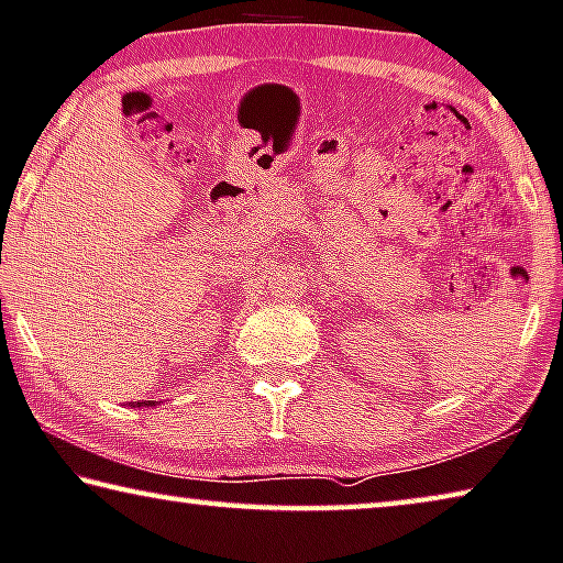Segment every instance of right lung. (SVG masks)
<instances>
[{
    "label": "right lung",
    "mask_w": 563,
    "mask_h": 563,
    "mask_svg": "<svg viewBox=\"0 0 563 563\" xmlns=\"http://www.w3.org/2000/svg\"><path fill=\"white\" fill-rule=\"evenodd\" d=\"M139 407H146V401H139Z\"/></svg>",
    "instance_id": "add662e5"
}]
</instances>
